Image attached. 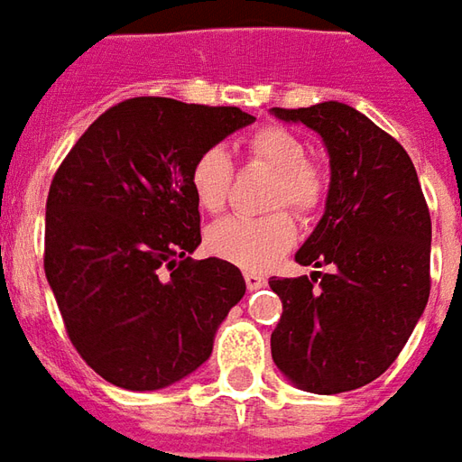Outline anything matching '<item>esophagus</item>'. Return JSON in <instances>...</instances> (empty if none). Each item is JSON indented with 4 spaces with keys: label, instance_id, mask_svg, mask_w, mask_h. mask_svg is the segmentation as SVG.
I'll return each instance as SVG.
<instances>
[{
    "label": "esophagus",
    "instance_id": "esophagus-1",
    "mask_svg": "<svg viewBox=\"0 0 462 462\" xmlns=\"http://www.w3.org/2000/svg\"><path fill=\"white\" fill-rule=\"evenodd\" d=\"M245 282H247V290H260L267 285V277L260 273H245Z\"/></svg>",
    "mask_w": 462,
    "mask_h": 462
}]
</instances>
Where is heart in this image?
<instances>
[{"instance_id":"1","label":"heart","mask_w":462,"mask_h":462,"mask_svg":"<svg viewBox=\"0 0 462 462\" xmlns=\"http://www.w3.org/2000/svg\"><path fill=\"white\" fill-rule=\"evenodd\" d=\"M247 152L253 160L270 167L277 175L270 208H290L305 217L320 205V172L308 162V144L292 130L267 125L247 140ZM232 182V160L222 147H208L198 154L189 170V187L195 202L205 212H220L227 202ZM208 250L225 263L242 270H263L280 260L295 242V225L285 212L263 220L250 217H225L208 230Z\"/></svg>"}]
</instances>
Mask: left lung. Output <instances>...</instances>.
<instances>
[{
	"mask_svg": "<svg viewBox=\"0 0 462 462\" xmlns=\"http://www.w3.org/2000/svg\"><path fill=\"white\" fill-rule=\"evenodd\" d=\"M270 112L318 132L328 150L325 212L295 260L332 267L270 280L282 300L273 360L308 393L363 388L393 365L430 295V212L418 172L400 142L350 105Z\"/></svg>",
	"mask_w": 462,
	"mask_h": 462,
	"instance_id": "obj_1",
	"label": "left lung"
}]
</instances>
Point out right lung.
<instances>
[{
	"label": "right lung",
	"instance_id": "1",
	"mask_svg": "<svg viewBox=\"0 0 462 462\" xmlns=\"http://www.w3.org/2000/svg\"><path fill=\"white\" fill-rule=\"evenodd\" d=\"M237 107L134 97L97 117L51 180L44 273L77 353L125 390L192 375L245 295L202 242L189 187L198 154L253 125Z\"/></svg>",
	"mask_w": 462,
	"mask_h": 462
}]
</instances>
